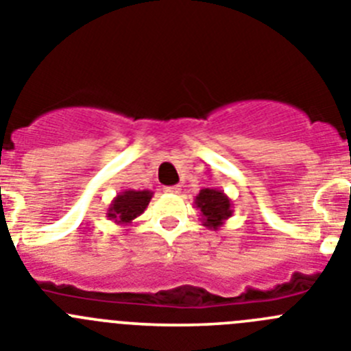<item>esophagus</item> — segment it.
<instances>
[{"label": "esophagus", "mask_w": 351, "mask_h": 351, "mask_svg": "<svg viewBox=\"0 0 351 351\" xmlns=\"http://www.w3.org/2000/svg\"><path fill=\"white\" fill-rule=\"evenodd\" d=\"M180 185H171V187H166L164 189V192H168V194H180Z\"/></svg>", "instance_id": "1"}]
</instances>
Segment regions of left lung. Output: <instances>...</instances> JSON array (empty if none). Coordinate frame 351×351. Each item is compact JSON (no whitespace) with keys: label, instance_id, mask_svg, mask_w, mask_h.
<instances>
[{"label":"left lung","instance_id":"obj_1","mask_svg":"<svg viewBox=\"0 0 351 351\" xmlns=\"http://www.w3.org/2000/svg\"><path fill=\"white\" fill-rule=\"evenodd\" d=\"M201 222L208 229H220L232 217V201L220 189H203L194 199Z\"/></svg>","mask_w":351,"mask_h":351}]
</instances>
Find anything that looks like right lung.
<instances>
[{
	"label": "right lung",
	"instance_id": "right-lung-1",
	"mask_svg": "<svg viewBox=\"0 0 351 351\" xmlns=\"http://www.w3.org/2000/svg\"><path fill=\"white\" fill-rule=\"evenodd\" d=\"M154 197L152 191H134L125 189L119 192L110 203L106 210V217L117 223V226H129L132 220L140 217L147 210L150 199Z\"/></svg>",
	"mask_w": 351,
	"mask_h": 351
}]
</instances>
